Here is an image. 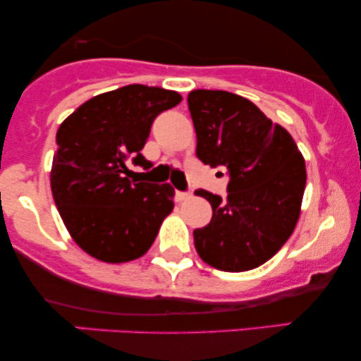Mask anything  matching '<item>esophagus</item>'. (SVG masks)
I'll return each mask as SVG.
<instances>
[{"label":"esophagus","instance_id":"34e87169","mask_svg":"<svg viewBox=\"0 0 361 361\" xmlns=\"http://www.w3.org/2000/svg\"><path fill=\"white\" fill-rule=\"evenodd\" d=\"M175 197H176L178 202H185V200H188L190 197H192V193H190V192H180V190H176Z\"/></svg>","mask_w":361,"mask_h":361}]
</instances>
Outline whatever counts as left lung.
<instances>
[{
    "label": "left lung",
    "mask_w": 361,
    "mask_h": 361,
    "mask_svg": "<svg viewBox=\"0 0 361 361\" xmlns=\"http://www.w3.org/2000/svg\"><path fill=\"white\" fill-rule=\"evenodd\" d=\"M197 157L229 175L227 202L207 190L212 221L193 231L198 256L224 271L258 268L287 243L300 215L305 163L292 135L229 91L193 90Z\"/></svg>",
    "instance_id": "left-lung-1"
}]
</instances>
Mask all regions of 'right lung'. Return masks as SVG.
<instances>
[{"instance_id": "1", "label": "right lung", "mask_w": 361, "mask_h": 361, "mask_svg": "<svg viewBox=\"0 0 361 361\" xmlns=\"http://www.w3.org/2000/svg\"><path fill=\"white\" fill-rule=\"evenodd\" d=\"M180 102L176 91L128 85L91 98L61 123L51 171L54 202L71 238L93 258H140L171 214L175 188L130 181L127 163L152 166L140 154L152 122Z\"/></svg>"}]
</instances>
